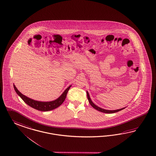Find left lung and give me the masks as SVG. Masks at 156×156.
I'll return each instance as SVG.
<instances>
[{"instance_id":"8db88e82","label":"left lung","mask_w":156,"mask_h":156,"mask_svg":"<svg viewBox=\"0 0 156 156\" xmlns=\"http://www.w3.org/2000/svg\"><path fill=\"white\" fill-rule=\"evenodd\" d=\"M87 98H88V100L89 101V103H90V105H91V106H92L93 108H95V110H96L99 111H101V112H104V113H107V114H112V113H115V112H118V111H119L123 110L124 108H125L126 107H123V108H122L118 109V110H105V109L101 108V107H99L96 106V105H95L92 102V101H91V99H90V95H89V93H88V92L87 90Z\"/></svg>"}]
</instances>
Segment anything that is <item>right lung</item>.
<instances>
[{
  "label": "right lung",
  "instance_id": "1",
  "mask_svg": "<svg viewBox=\"0 0 156 156\" xmlns=\"http://www.w3.org/2000/svg\"><path fill=\"white\" fill-rule=\"evenodd\" d=\"M71 86L72 85L69 86L57 99L50 101H35L34 99L28 98L26 96L23 95L18 90V89L16 88V87H15L14 84V88L16 94L20 96V98L24 101L27 105H29L31 107L37 110L41 111H49L55 109L62 105V103L66 99L67 93L69 90L70 89Z\"/></svg>",
  "mask_w": 156,
  "mask_h": 156
}]
</instances>
